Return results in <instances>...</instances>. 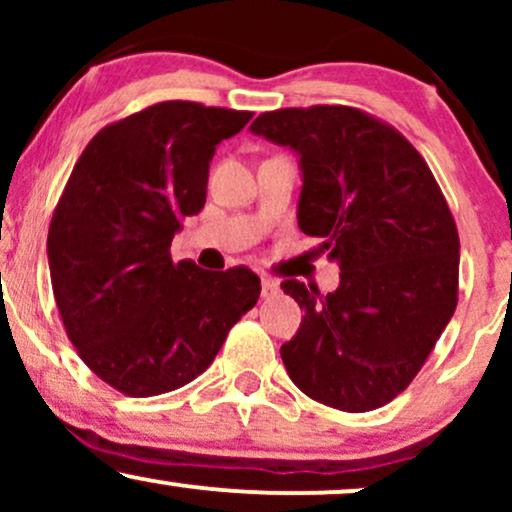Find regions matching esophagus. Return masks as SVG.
I'll use <instances>...</instances> for the list:
<instances>
[{
  "instance_id": "34e87169",
  "label": "esophagus",
  "mask_w": 512,
  "mask_h": 512,
  "mask_svg": "<svg viewBox=\"0 0 512 512\" xmlns=\"http://www.w3.org/2000/svg\"><path fill=\"white\" fill-rule=\"evenodd\" d=\"M276 291H279V284L269 276H262V298H272L276 296Z\"/></svg>"
}]
</instances>
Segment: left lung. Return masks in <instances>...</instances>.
<instances>
[{
    "label": "left lung",
    "instance_id": "8db88e82",
    "mask_svg": "<svg viewBox=\"0 0 512 512\" xmlns=\"http://www.w3.org/2000/svg\"><path fill=\"white\" fill-rule=\"evenodd\" d=\"M250 129L301 154L298 226L339 262V289L281 284L305 317L281 346L315 402L373 411L409 387L457 308L460 236L424 156L351 105L262 113Z\"/></svg>",
    "mask_w": 512,
    "mask_h": 512
}]
</instances>
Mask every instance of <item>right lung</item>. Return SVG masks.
I'll return each mask as SVG.
<instances>
[{"label": "right lung", "instance_id": "obj_1", "mask_svg": "<svg viewBox=\"0 0 512 512\" xmlns=\"http://www.w3.org/2000/svg\"><path fill=\"white\" fill-rule=\"evenodd\" d=\"M248 110L163 101L105 125L52 211L50 281L76 354L127 397L178 390L211 366L260 298L248 267L175 264L170 243L207 202L216 144Z\"/></svg>", "mask_w": 512, "mask_h": 512}]
</instances>
